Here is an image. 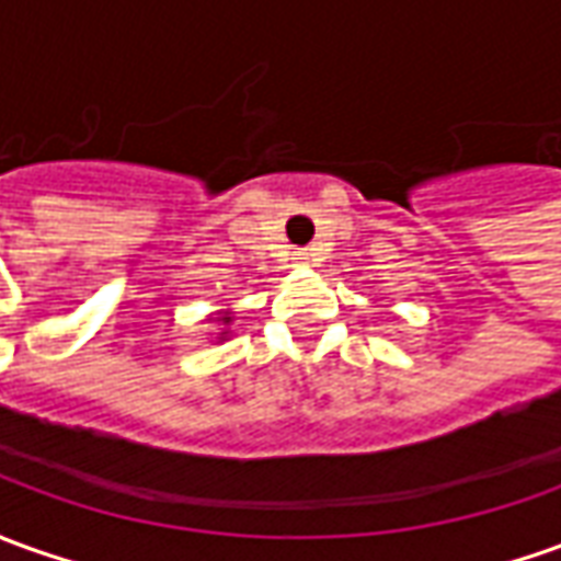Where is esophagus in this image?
Listing matches in <instances>:
<instances>
[{
	"label": "esophagus",
	"mask_w": 561,
	"mask_h": 561,
	"mask_svg": "<svg viewBox=\"0 0 561 561\" xmlns=\"http://www.w3.org/2000/svg\"><path fill=\"white\" fill-rule=\"evenodd\" d=\"M293 262H296V265H308V262H311V253H308V250H293Z\"/></svg>",
	"instance_id": "34e87169"
}]
</instances>
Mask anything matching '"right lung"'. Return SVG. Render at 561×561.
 Instances as JSON below:
<instances>
[{"instance_id":"1","label":"right lung","mask_w":561,"mask_h":561,"mask_svg":"<svg viewBox=\"0 0 561 561\" xmlns=\"http://www.w3.org/2000/svg\"><path fill=\"white\" fill-rule=\"evenodd\" d=\"M216 323H222V327H229V323H231V314H229V311H222V314L216 318ZM219 335H226V332H219Z\"/></svg>"}]
</instances>
